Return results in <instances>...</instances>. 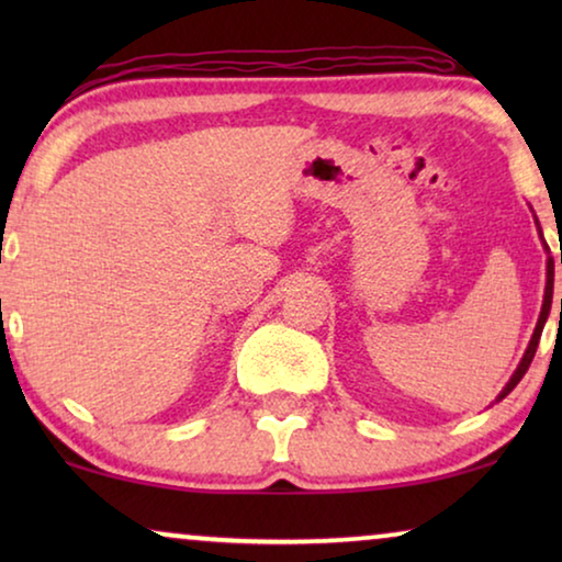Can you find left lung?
<instances>
[{
  "instance_id": "1",
  "label": "left lung",
  "mask_w": 562,
  "mask_h": 562,
  "mask_svg": "<svg viewBox=\"0 0 562 562\" xmlns=\"http://www.w3.org/2000/svg\"><path fill=\"white\" fill-rule=\"evenodd\" d=\"M535 222H537V217H535ZM537 229H540V237H542V227H540V222H537ZM542 243H544V240H542ZM544 250H548V281H544V296H542V310H540V317H537L535 333H532V337H529V345H527L525 356H521V360H519L517 371H514V373H512V379L506 381V386L502 389V394L496 396V402H502L504 396H509L512 391H514V386H517V383H519L521 379H525L527 368H529V363H532V358H535V352H537V345H540V335H542L544 322H548V317H550V306H552V286H555V260H552V256H550L548 243H544ZM560 263H562V256H560ZM560 317H562V299H560Z\"/></svg>"
}]
</instances>
